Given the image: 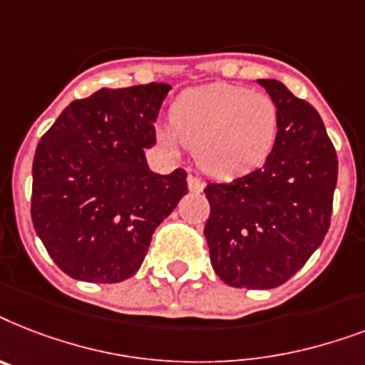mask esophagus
I'll use <instances>...</instances> for the list:
<instances>
[{
    "mask_svg": "<svg viewBox=\"0 0 365 365\" xmlns=\"http://www.w3.org/2000/svg\"><path fill=\"white\" fill-rule=\"evenodd\" d=\"M188 188H190V192L200 194V192H203V180L194 177V175H188Z\"/></svg>",
    "mask_w": 365,
    "mask_h": 365,
    "instance_id": "esophagus-1",
    "label": "esophagus"
}]
</instances>
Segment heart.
I'll return each mask as SVG.
<instances>
[{"instance_id": "obj_1", "label": "heart", "mask_w": 365, "mask_h": 365, "mask_svg": "<svg viewBox=\"0 0 365 365\" xmlns=\"http://www.w3.org/2000/svg\"><path fill=\"white\" fill-rule=\"evenodd\" d=\"M279 113L267 94L215 83L185 90L171 107V126L160 128L165 147L185 145L217 179L260 168L275 145Z\"/></svg>"}]
</instances>
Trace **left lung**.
<instances>
[{
	"mask_svg": "<svg viewBox=\"0 0 365 365\" xmlns=\"http://www.w3.org/2000/svg\"><path fill=\"white\" fill-rule=\"evenodd\" d=\"M279 113L265 164L233 182H209L205 224L212 269L226 284L281 287L302 269L330 228L337 154L313 105L275 78H258Z\"/></svg>",
	"mask_w": 365,
	"mask_h": 365,
	"instance_id": "obj_1",
	"label": "left lung"
}]
</instances>
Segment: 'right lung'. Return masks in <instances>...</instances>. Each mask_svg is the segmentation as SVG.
I'll return each mask as SVG.
<instances>
[{"instance_id": "add662e5", "label": "right lung", "mask_w": 365, "mask_h": 365, "mask_svg": "<svg viewBox=\"0 0 365 365\" xmlns=\"http://www.w3.org/2000/svg\"><path fill=\"white\" fill-rule=\"evenodd\" d=\"M171 90L100 88L67 105L34 156L31 220L46 252L77 281L135 275L154 230L188 192L185 169H148L145 148Z\"/></svg>"}]
</instances>
